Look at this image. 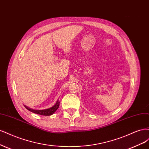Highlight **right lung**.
I'll use <instances>...</instances> for the list:
<instances>
[{"instance_id": "obj_1", "label": "right lung", "mask_w": 149, "mask_h": 149, "mask_svg": "<svg viewBox=\"0 0 149 149\" xmlns=\"http://www.w3.org/2000/svg\"><path fill=\"white\" fill-rule=\"evenodd\" d=\"M59 107V101H57V103L55 104V105H54L53 107L50 108L46 109L35 110V109H33L28 108L26 106H25V107L28 110H29L30 111L33 112L34 113H36V114H38L43 115V116H50V115L53 114L56 111V110L58 109Z\"/></svg>"}]
</instances>
